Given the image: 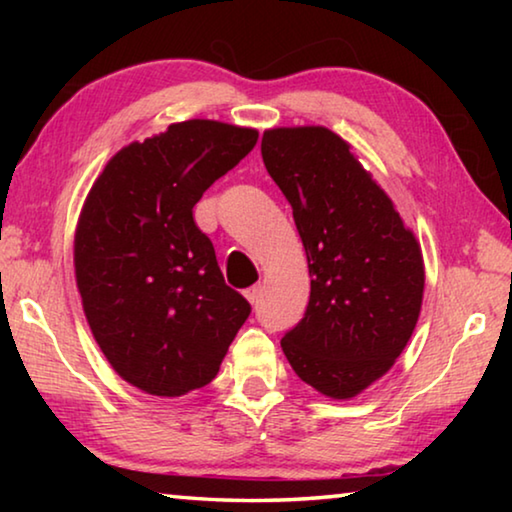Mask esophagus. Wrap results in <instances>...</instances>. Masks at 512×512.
<instances>
[{
	"mask_svg": "<svg viewBox=\"0 0 512 512\" xmlns=\"http://www.w3.org/2000/svg\"><path fill=\"white\" fill-rule=\"evenodd\" d=\"M259 291H262V287H259V284H255V287H250V289L244 291V296H246V300L250 302V305H255V302H257Z\"/></svg>",
	"mask_w": 512,
	"mask_h": 512,
	"instance_id": "obj_1",
	"label": "esophagus"
}]
</instances>
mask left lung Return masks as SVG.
I'll use <instances>...</instances> for the list:
<instances>
[{"mask_svg":"<svg viewBox=\"0 0 512 512\" xmlns=\"http://www.w3.org/2000/svg\"><path fill=\"white\" fill-rule=\"evenodd\" d=\"M262 158L291 203L311 275L305 318L282 350L305 384L350 400L384 377L411 339L424 291L420 244L329 128H271Z\"/></svg>","mask_w":512,"mask_h":512,"instance_id":"1","label":"left lung"}]
</instances>
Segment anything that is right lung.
Returning a JSON list of instances; mask_svg holds the SVG:
<instances>
[{
	"instance_id": "right-lung-1",
	"label": "right lung",
	"mask_w": 512,
	"mask_h": 512,
	"mask_svg": "<svg viewBox=\"0 0 512 512\" xmlns=\"http://www.w3.org/2000/svg\"><path fill=\"white\" fill-rule=\"evenodd\" d=\"M257 135L212 119L171 124L112 155L85 198L74 235L85 318L117 375L144 393L210 384L250 314L192 210Z\"/></svg>"
}]
</instances>
